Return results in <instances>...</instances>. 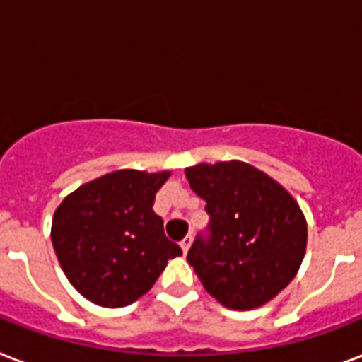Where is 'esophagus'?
Wrapping results in <instances>:
<instances>
[{
	"label": "esophagus",
	"instance_id": "34e87169",
	"mask_svg": "<svg viewBox=\"0 0 362 362\" xmlns=\"http://www.w3.org/2000/svg\"><path fill=\"white\" fill-rule=\"evenodd\" d=\"M190 243H192V236H190V234L181 240V243H179V245H181V249H183V253H187V251H189Z\"/></svg>",
	"mask_w": 362,
	"mask_h": 362
}]
</instances>
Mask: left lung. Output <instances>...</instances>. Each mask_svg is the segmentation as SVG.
Segmentation results:
<instances>
[{
  "label": "left lung",
  "mask_w": 362,
  "mask_h": 362,
  "mask_svg": "<svg viewBox=\"0 0 362 362\" xmlns=\"http://www.w3.org/2000/svg\"><path fill=\"white\" fill-rule=\"evenodd\" d=\"M206 200L209 240L198 238L187 260L225 308L264 306L293 281L306 255L308 225L298 202L268 173L242 160L185 168Z\"/></svg>",
  "instance_id": "left-lung-1"
}]
</instances>
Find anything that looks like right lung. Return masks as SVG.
Returning <instances> with one entry per match:
<instances>
[{
  "instance_id": "add662e5",
  "label": "right lung",
  "mask_w": 362,
  "mask_h": 362,
  "mask_svg": "<svg viewBox=\"0 0 362 362\" xmlns=\"http://www.w3.org/2000/svg\"><path fill=\"white\" fill-rule=\"evenodd\" d=\"M172 172L117 170L81 185L56 207L50 238L62 270L86 300L128 306L183 255L153 211Z\"/></svg>"
}]
</instances>
